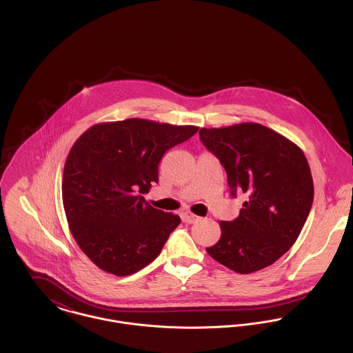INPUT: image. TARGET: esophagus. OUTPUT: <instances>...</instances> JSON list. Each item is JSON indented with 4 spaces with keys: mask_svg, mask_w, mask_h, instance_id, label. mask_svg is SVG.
<instances>
[{
    "mask_svg": "<svg viewBox=\"0 0 353 353\" xmlns=\"http://www.w3.org/2000/svg\"><path fill=\"white\" fill-rule=\"evenodd\" d=\"M183 219H185V221H186V223L193 224V223H196L200 217H199V216H196V214H194V213H192V212H185V213H183Z\"/></svg>",
    "mask_w": 353,
    "mask_h": 353,
    "instance_id": "34e87169",
    "label": "esophagus"
}]
</instances>
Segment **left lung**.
Segmentation results:
<instances>
[{"label": "left lung", "instance_id": "left-lung-1", "mask_svg": "<svg viewBox=\"0 0 353 353\" xmlns=\"http://www.w3.org/2000/svg\"><path fill=\"white\" fill-rule=\"evenodd\" d=\"M200 139L225 168L232 196L248 197L234 221H220L221 236L206 252L241 274L272 265L296 242L312 205L314 183L304 153L255 122L202 128Z\"/></svg>", "mask_w": 353, "mask_h": 353}]
</instances>
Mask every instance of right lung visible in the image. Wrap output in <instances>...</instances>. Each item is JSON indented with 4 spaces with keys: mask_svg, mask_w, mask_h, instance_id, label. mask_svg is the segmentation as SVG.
Segmentation results:
<instances>
[{
    "mask_svg": "<svg viewBox=\"0 0 353 353\" xmlns=\"http://www.w3.org/2000/svg\"><path fill=\"white\" fill-rule=\"evenodd\" d=\"M197 132L129 118L97 123L73 144L63 167V209L74 241L99 269L129 276L160 254L181 219L139 193L159 181L164 152Z\"/></svg>",
    "mask_w": 353,
    "mask_h": 353,
    "instance_id": "add662e5",
    "label": "right lung"
}]
</instances>
